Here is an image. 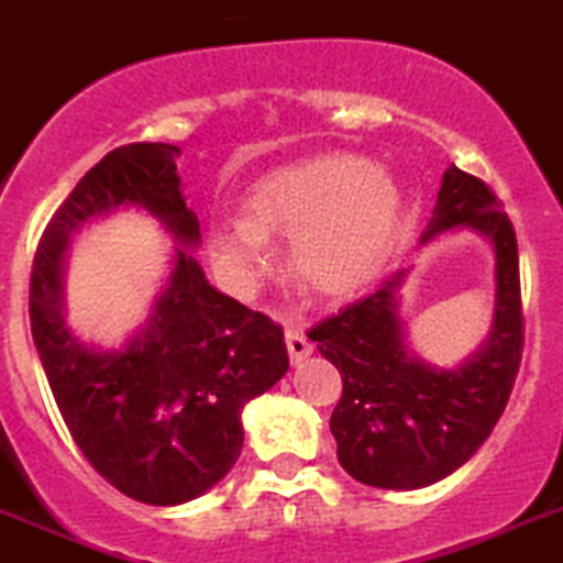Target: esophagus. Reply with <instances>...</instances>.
Wrapping results in <instances>:
<instances>
[{
  "label": "esophagus",
  "instance_id": "34e87169",
  "mask_svg": "<svg viewBox=\"0 0 563 563\" xmlns=\"http://www.w3.org/2000/svg\"><path fill=\"white\" fill-rule=\"evenodd\" d=\"M283 328H286V344H288V355H291L294 364H299L302 358H308V355L313 353V344L308 341L306 335V328H302V322L294 317H288L286 322H283Z\"/></svg>",
  "mask_w": 563,
  "mask_h": 563
}]
</instances>
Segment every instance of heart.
<instances>
[{
    "instance_id": "obj_1",
    "label": "heart",
    "mask_w": 563,
    "mask_h": 563,
    "mask_svg": "<svg viewBox=\"0 0 563 563\" xmlns=\"http://www.w3.org/2000/svg\"><path fill=\"white\" fill-rule=\"evenodd\" d=\"M400 188L358 155H319L257 177L244 217L210 228L213 261L235 283L269 264V235L288 239V264L308 288L341 294L377 269L400 224Z\"/></svg>"
}]
</instances>
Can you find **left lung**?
<instances>
[{
  "instance_id": "1",
  "label": "left lung",
  "mask_w": 563,
  "mask_h": 563,
  "mask_svg": "<svg viewBox=\"0 0 563 563\" xmlns=\"http://www.w3.org/2000/svg\"><path fill=\"white\" fill-rule=\"evenodd\" d=\"M481 230L497 252L495 324L459 369H435L408 353L397 317L406 269L308 330L341 372L330 417L341 466L377 488H422L472 459L506 411L525 344L517 233L495 191L450 166L422 244L453 228Z\"/></svg>"
}]
</instances>
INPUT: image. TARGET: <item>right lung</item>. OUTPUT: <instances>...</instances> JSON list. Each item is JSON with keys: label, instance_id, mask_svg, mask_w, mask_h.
I'll return each mask as SVG.
<instances>
[{"label": "right lung", "instance_id": "add662e5", "mask_svg": "<svg viewBox=\"0 0 563 563\" xmlns=\"http://www.w3.org/2000/svg\"><path fill=\"white\" fill-rule=\"evenodd\" d=\"M172 144H128L86 172L44 228L30 272V328L57 411L88 464L122 495L177 506L233 470L241 408L288 369L283 328L217 291L177 250L152 322L122 353H91L63 322V252L86 219L139 205L183 244L199 222Z\"/></svg>", "mask_w": 563, "mask_h": 563}]
</instances>
